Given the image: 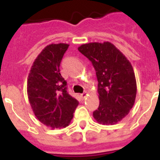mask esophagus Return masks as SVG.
<instances>
[{"label":"esophagus","instance_id":"34e87169","mask_svg":"<svg viewBox=\"0 0 160 160\" xmlns=\"http://www.w3.org/2000/svg\"><path fill=\"white\" fill-rule=\"evenodd\" d=\"M88 95V93H84V94H81V95H80V97H81V99H83V100H84V99H85V97H86V96H87Z\"/></svg>","mask_w":160,"mask_h":160}]
</instances>
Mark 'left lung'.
Wrapping results in <instances>:
<instances>
[{
    "label": "left lung",
    "instance_id": "1",
    "mask_svg": "<svg viewBox=\"0 0 160 160\" xmlns=\"http://www.w3.org/2000/svg\"><path fill=\"white\" fill-rule=\"evenodd\" d=\"M78 51L91 61L97 76L100 105L93 116L99 124H117L129 114L135 101L137 85L131 64L109 41L84 44Z\"/></svg>",
    "mask_w": 160,
    "mask_h": 160
}]
</instances>
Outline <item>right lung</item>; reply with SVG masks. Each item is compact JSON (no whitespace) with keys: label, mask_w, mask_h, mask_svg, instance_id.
Returning a JSON list of instances; mask_svg holds the SVG:
<instances>
[{"label":"right lung","mask_w":160,"mask_h":160,"mask_svg":"<svg viewBox=\"0 0 160 160\" xmlns=\"http://www.w3.org/2000/svg\"><path fill=\"white\" fill-rule=\"evenodd\" d=\"M69 45L51 44L39 54L27 79V95L34 114L46 126L65 128L79 102L67 92V82L60 73L63 55Z\"/></svg>","instance_id":"add662e5"}]
</instances>
